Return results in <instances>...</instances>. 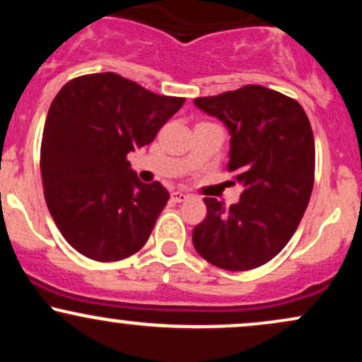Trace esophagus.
<instances>
[{
  "mask_svg": "<svg viewBox=\"0 0 362 362\" xmlns=\"http://www.w3.org/2000/svg\"><path fill=\"white\" fill-rule=\"evenodd\" d=\"M187 199H189V195L184 194V192H180V190H175V192H172V201L184 202V201H187Z\"/></svg>",
  "mask_w": 362,
  "mask_h": 362,
  "instance_id": "obj_1",
  "label": "esophagus"
}]
</instances>
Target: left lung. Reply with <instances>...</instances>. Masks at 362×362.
Here are the masks:
<instances>
[{
    "label": "left lung",
    "instance_id": "1",
    "mask_svg": "<svg viewBox=\"0 0 362 362\" xmlns=\"http://www.w3.org/2000/svg\"><path fill=\"white\" fill-rule=\"evenodd\" d=\"M195 105L221 119L231 134L228 172L243 185L230 207L206 197L207 214L192 231L195 250L224 271L267 264L300 226L315 182V139L300 102L247 85Z\"/></svg>",
    "mask_w": 362,
    "mask_h": 362
}]
</instances>
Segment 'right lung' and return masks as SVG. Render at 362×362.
<instances>
[{"label":"right lung","instance_id":"1","mask_svg":"<svg viewBox=\"0 0 362 362\" xmlns=\"http://www.w3.org/2000/svg\"><path fill=\"white\" fill-rule=\"evenodd\" d=\"M184 102L115 73L73 78L54 97L40 173L49 213L74 250L115 262L144 247L170 194L143 184L127 153L151 143Z\"/></svg>","mask_w":362,"mask_h":362}]
</instances>
